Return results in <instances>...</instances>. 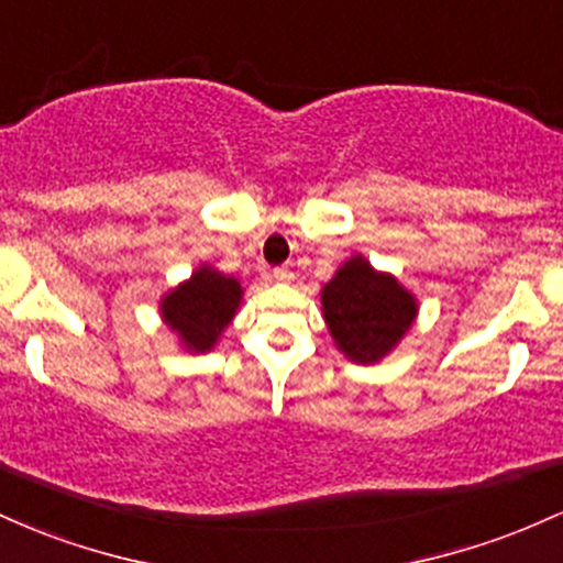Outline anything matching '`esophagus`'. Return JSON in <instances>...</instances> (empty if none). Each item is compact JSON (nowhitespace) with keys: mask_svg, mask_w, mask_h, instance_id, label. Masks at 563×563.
Wrapping results in <instances>:
<instances>
[{"mask_svg":"<svg viewBox=\"0 0 563 563\" xmlns=\"http://www.w3.org/2000/svg\"><path fill=\"white\" fill-rule=\"evenodd\" d=\"M274 279L282 282V284H289V282L295 279V274H292V271H289V268H276V271H274Z\"/></svg>","mask_w":563,"mask_h":563,"instance_id":"esophagus-1","label":"esophagus"}]
</instances>
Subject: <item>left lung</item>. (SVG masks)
<instances>
[{
    "mask_svg": "<svg viewBox=\"0 0 563 563\" xmlns=\"http://www.w3.org/2000/svg\"><path fill=\"white\" fill-rule=\"evenodd\" d=\"M418 298L394 274L353 255L321 287V313L334 345L353 364H377L418 319Z\"/></svg>",
    "mask_w": 563,
    "mask_h": 563,
    "instance_id": "8db88e82",
    "label": "left lung"
}]
</instances>
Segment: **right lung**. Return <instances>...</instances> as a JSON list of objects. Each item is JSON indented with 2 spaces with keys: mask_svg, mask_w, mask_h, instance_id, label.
Masks as SVG:
<instances>
[{
  "mask_svg": "<svg viewBox=\"0 0 563 563\" xmlns=\"http://www.w3.org/2000/svg\"><path fill=\"white\" fill-rule=\"evenodd\" d=\"M242 282L212 265L201 263L186 282L162 295L159 313L169 332L188 353H207L242 306Z\"/></svg>",
  "mask_w": 563,
  "mask_h": 563,
  "instance_id": "1",
  "label": "right lung"
}]
</instances>
